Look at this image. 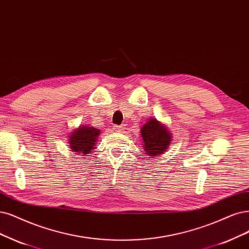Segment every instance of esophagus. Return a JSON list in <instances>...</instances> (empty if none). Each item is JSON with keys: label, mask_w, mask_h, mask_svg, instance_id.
<instances>
[{"label": "esophagus", "mask_w": 249, "mask_h": 249, "mask_svg": "<svg viewBox=\"0 0 249 249\" xmlns=\"http://www.w3.org/2000/svg\"><path fill=\"white\" fill-rule=\"evenodd\" d=\"M126 129V125H115L114 130L117 132H123Z\"/></svg>", "instance_id": "esophagus-1"}]
</instances>
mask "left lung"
I'll return each instance as SVG.
<instances>
[{
    "mask_svg": "<svg viewBox=\"0 0 249 249\" xmlns=\"http://www.w3.org/2000/svg\"><path fill=\"white\" fill-rule=\"evenodd\" d=\"M142 137V150L149 158H157L169 148L172 135L167 127L161 124L157 119L151 118L141 129Z\"/></svg>",
    "mask_w": 249,
    "mask_h": 249,
    "instance_id": "1",
    "label": "left lung"
}]
</instances>
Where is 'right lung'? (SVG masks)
<instances>
[{
  "label": "right lung",
  "mask_w": 249,
  "mask_h": 249,
  "mask_svg": "<svg viewBox=\"0 0 249 249\" xmlns=\"http://www.w3.org/2000/svg\"><path fill=\"white\" fill-rule=\"evenodd\" d=\"M100 134L97 128L88 125L80 126L78 129L73 130L70 135V148L76 154H82L81 156H86L95 149L96 142L98 141V135Z\"/></svg>",
  "instance_id": "right-lung-1"
}]
</instances>
